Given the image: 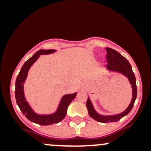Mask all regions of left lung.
Listing matches in <instances>:
<instances>
[{"mask_svg": "<svg viewBox=\"0 0 151 151\" xmlns=\"http://www.w3.org/2000/svg\"><path fill=\"white\" fill-rule=\"evenodd\" d=\"M106 52V62H107V65L106 67L109 68V70H113V71H117L118 72L122 73L123 75L126 76L129 78V81H130L132 87V93H133V97H132V102L129 107L121 114L115 115H112V116H103V115H100L94 110L91 101H90L89 98L88 99L86 102V106L88 108V113H89L90 116L96 121L101 123H109V122H117V121H120L123 117L126 116V115L130 112L132 109L133 108L135 100L137 98V88L136 85V78H135L134 74L133 71H132V66L128 61L127 59L126 58L121 55L118 52L115 51L113 49L109 48V47H106L105 48Z\"/></svg>", "mask_w": 151, "mask_h": 151, "instance_id": "8db88e82", "label": "left lung"}]
</instances>
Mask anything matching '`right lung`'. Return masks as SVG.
<instances>
[{
    "label": "right lung",
    "mask_w": 151,
    "mask_h": 151,
    "mask_svg": "<svg viewBox=\"0 0 151 151\" xmlns=\"http://www.w3.org/2000/svg\"><path fill=\"white\" fill-rule=\"evenodd\" d=\"M54 52V50H40L36 52L30 58H29L24 63L17 77L16 83H15V99H16L17 104L19 106L22 114L31 122L42 125V126H47V125H52L53 123L60 122L66 116L68 105L71 104V102L74 99L77 95V93L74 94L65 95L62 98L57 112L50 115H39L34 113L25 100L23 92V83L28 75L29 68L39 58L40 55L50 54Z\"/></svg>",
    "instance_id": "add662e5"
}]
</instances>
